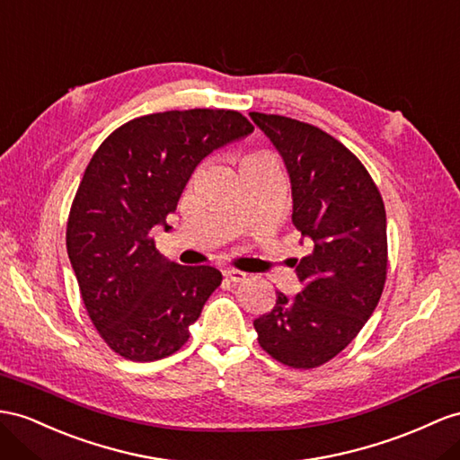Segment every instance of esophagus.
Returning <instances> with one entry per match:
<instances>
[{
	"label": "esophagus",
	"mask_w": 460,
	"mask_h": 460,
	"mask_svg": "<svg viewBox=\"0 0 460 460\" xmlns=\"http://www.w3.org/2000/svg\"><path fill=\"white\" fill-rule=\"evenodd\" d=\"M223 274H226V278H229L231 281H244L246 279V272H243V270H237V268H226L223 270Z\"/></svg>",
	"instance_id": "1"
}]
</instances>
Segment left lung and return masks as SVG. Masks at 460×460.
I'll list each match as a JSON object with an SVG mask.
<instances>
[{
  "instance_id": "8db88e82",
  "label": "left lung",
  "mask_w": 460,
  "mask_h": 460,
  "mask_svg": "<svg viewBox=\"0 0 460 460\" xmlns=\"http://www.w3.org/2000/svg\"><path fill=\"white\" fill-rule=\"evenodd\" d=\"M284 159L291 221L313 252L293 258L303 289L278 291L258 316V344L279 363L313 369L338 356L373 314L386 279V214L367 169L321 128L251 112Z\"/></svg>"
}]
</instances>
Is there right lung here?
Masks as SVG:
<instances>
[{"instance_id": "obj_1", "label": "right lung", "mask_w": 460, "mask_h": 460, "mask_svg": "<svg viewBox=\"0 0 460 460\" xmlns=\"http://www.w3.org/2000/svg\"><path fill=\"white\" fill-rule=\"evenodd\" d=\"M237 111H169L134 118L89 161L67 219V256L91 323L111 349L155 361L181 349L211 293L214 266H181L153 243L169 231L194 169L252 134Z\"/></svg>"}]
</instances>
